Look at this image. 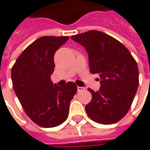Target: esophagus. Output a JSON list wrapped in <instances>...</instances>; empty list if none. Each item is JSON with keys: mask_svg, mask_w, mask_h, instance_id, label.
Instances as JSON below:
<instances>
[{"mask_svg": "<svg viewBox=\"0 0 150 150\" xmlns=\"http://www.w3.org/2000/svg\"><path fill=\"white\" fill-rule=\"evenodd\" d=\"M84 90H85V88H84V87H80V86H78V87H77V91H78V92L84 91Z\"/></svg>", "mask_w": 150, "mask_h": 150, "instance_id": "34e87169", "label": "esophagus"}]
</instances>
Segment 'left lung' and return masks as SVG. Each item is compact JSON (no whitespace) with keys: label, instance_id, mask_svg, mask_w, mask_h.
Instances as JSON below:
<instances>
[{"label":"left lung","instance_id":"8db88e82","mask_svg":"<svg viewBox=\"0 0 150 150\" xmlns=\"http://www.w3.org/2000/svg\"><path fill=\"white\" fill-rule=\"evenodd\" d=\"M71 39L85 47L90 70L100 79L99 91L89 89L92 100L85 105L88 116L102 125L116 123L129 111L139 86L135 59L122 43L101 31L89 30Z\"/></svg>","mask_w":150,"mask_h":150}]
</instances>
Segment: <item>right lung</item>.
<instances>
[{"instance_id": "obj_1", "label": "right lung", "mask_w": 150, "mask_h": 150, "mask_svg": "<svg viewBox=\"0 0 150 150\" xmlns=\"http://www.w3.org/2000/svg\"><path fill=\"white\" fill-rule=\"evenodd\" d=\"M68 36H42L26 47L11 69L15 93L25 114L36 125L52 128L68 117L70 103L77 91L73 82L64 86L52 83L55 51Z\"/></svg>"}]
</instances>
